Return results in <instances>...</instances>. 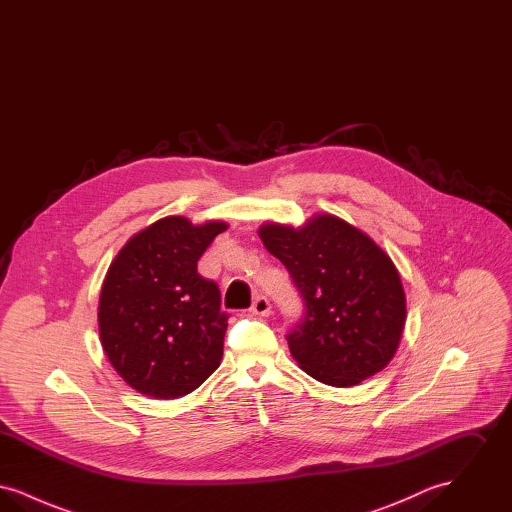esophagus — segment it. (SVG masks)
<instances>
[{"instance_id":"esophagus-1","label":"esophagus","mask_w":512,"mask_h":512,"mask_svg":"<svg viewBox=\"0 0 512 512\" xmlns=\"http://www.w3.org/2000/svg\"><path fill=\"white\" fill-rule=\"evenodd\" d=\"M251 313L253 315H259V317H268L272 313V307H270V301H268L265 295H259L253 305H251Z\"/></svg>"}]
</instances>
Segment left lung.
Instances as JSON below:
<instances>
[{
  "label": "left lung",
  "mask_w": 512,
  "mask_h": 512,
  "mask_svg": "<svg viewBox=\"0 0 512 512\" xmlns=\"http://www.w3.org/2000/svg\"><path fill=\"white\" fill-rule=\"evenodd\" d=\"M259 238L305 299V317L288 334L297 365L334 388L357 386L390 365L407 301L401 276L380 245L330 213L297 228L265 222Z\"/></svg>",
  "instance_id": "8db88e82"
}]
</instances>
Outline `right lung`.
Wrapping results in <instances>:
<instances>
[{
	"mask_svg": "<svg viewBox=\"0 0 512 512\" xmlns=\"http://www.w3.org/2000/svg\"><path fill=\"white\" fill-rule=\"evenodd\" d=\"M226 228L224 220L165 217L134 234L109 265L99 340L132 390L178 399L219 368L228 317L217 284L197 274V261Z\"/></svg>",
	"mask_w": 512,
	"mask_h": 512,
	"instance_id": "add662e5",
	"label": "right lung"
}]
</instances>
